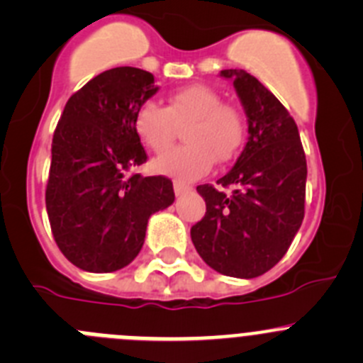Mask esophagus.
<instances>
[{
	"label": "esophagus",
	"mask_w": 363,
	"mask_h": 363,
	"mask_svg": "<svg viewBox=\"0 0 363 363\" xmlns=\"http://www.w3.org/2000/svg\"><path fill=\"white\" fill-rule=\"evenodd\" d=\"M174 189H175V195L181 197V195H184V193L191 191V186L184 184V182H174Z\"/></svg>",
	"instance_id": "34e87169"
}]
</instances>
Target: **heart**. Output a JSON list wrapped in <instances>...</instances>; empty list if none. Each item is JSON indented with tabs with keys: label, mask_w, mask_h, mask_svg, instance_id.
Listing matches in <instances>:
<instances>
[{
	"label": "heart",
	"mask_w": 363,
	"mask_h": 363,
	"mask_svg": "<svg viewBox=\"0 0 363 363\" xmlns=\"http://www.w3.org/2000/svg\"><path fill=\"white\" fill-rule=\"evenodd\" d=\"M186 125V145L174 147L159 155L152 166L157 174L195 181L211 170L213 162H228L243 141L242 114L222 104L215 89L193 84L175 91L168 105L145 101L134 114V130L141 143L154 152L164 150L174 141L177 125Z\"/></svg>",
	"instance_id": "b5f03b06"
}]
</instances>
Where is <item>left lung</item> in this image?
<instances>
[{"instance_id":"obj_1","label":"left lung","mask_w":363,"mask_h":363,"mask_svg":"<svg viewBox=\"0 0 363 363\" xmlns=\"http://www.w3.org/2000/svg\"><path fill=\"white\" fill-rule=\"evenodd\" d=\"M247 116V143L218 179L231 195L202 184L206 216L191 228L201 258L223 276L252 279L284 256L304 218L306 157L299 130L283 104L243 69H223Z\"/></svg>"}]
</instances>
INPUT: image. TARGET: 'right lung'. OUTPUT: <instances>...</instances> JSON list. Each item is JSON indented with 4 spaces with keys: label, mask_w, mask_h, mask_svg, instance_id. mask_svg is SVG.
<instances>
[{
    "label": "right lung",
    "mask_w": 363,
    "mask_h": 363,
    "mask_svg": "<svg viewBox=\"0 0 363 363\" xmlns=\"http://www.w3.org/2000/svg\"><path fill=\"white\" fill-rule=\"evenodd\" d=\"M154 74L104 71L67 100L53 134L46 211L62 254L87 272H114L140 254L148 218L174 204L170 179L128 172L147 161L134 114Z\"/></svg>",
    "instance_id": "1"
}]
</instances>
